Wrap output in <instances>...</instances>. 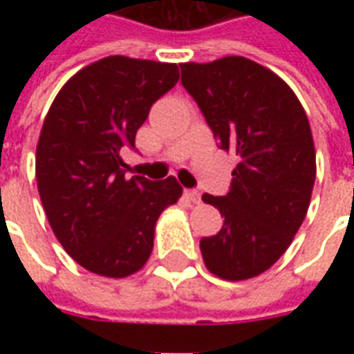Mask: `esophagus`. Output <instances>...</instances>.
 Segmentation results:
<instances>
[{
  "label": "esophagus",
  "mask_w": 354,
  "mask_h": 354,
  "mask_svg": "<svg viewBox=\"0 0 354 354\" xmlns=\"http://www.w3.org/2000/svg\"><path fill=\"white\" fill-rule=\"evenodd\" d=\"M185 197H187V201H192V203H201V193L195 192V189H187Z\"/></svg>",
  "instance_id": "34e87169"
}]
</instances>
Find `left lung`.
Here are the masks:
<instances>
[{
  "mask_svg": "<svg viewBox=\"0 0 354 354\" xmlns=\"http://www.w3.org/2000/svg\"><path fill=\"white\" fill-rule=\"evenodd\" d=\"M180 68L218 147L239 157L230 193L203 195L225 218L201 239L203 261L223 281H246L286 252L307 216L317 176L309 119L288 83L250 58Z\"/></svg>",
  "mask_w": 354,
  "mask_h": 354,
  "instance_id": "8db88e82",
  "label": "left lung"
}]
</instances>
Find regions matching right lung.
Listing matches in <instances>:
<instances>
[{"label":"right lung","instance_id":"right-lung-1","mask_svg":"<svg viewBox=\"0 0 354 354\" xmlns=\"http://www.w3.org/2000/svg\"><path fill=\"white\" fill-rule=\"evenodd\" d=\"M180 80L178 64L121 55L72 75L50 104L35 149L41 205L58 243L81 267L124 279L151 256L155 223L182 197L169 176H124L149 108Z\"/></svg>","mask_w":354,"mask_h":354}]
</instances>
